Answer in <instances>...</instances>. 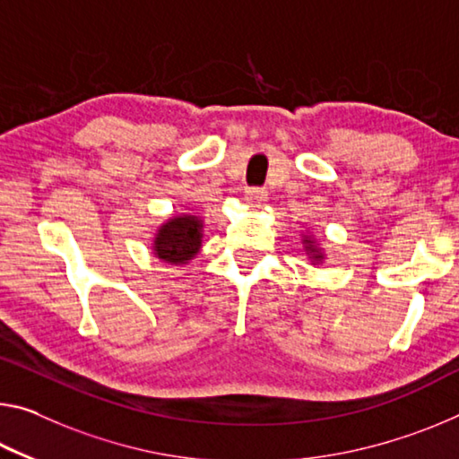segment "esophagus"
Returning <instances> with one entry per match:
<instances>
[{
	"mask_svg": "<svg viewBox=\"0 0 459 459\" xmlns=\"http://www.w3.org/2000/svg\"><path fill=\"white\" fill-rule=\"evenodd\" d=\"M245 200L253 204V206H261V204L267 202V192L265 190H247Z\"/></svg>",
	"mask_w": 459,
	"mask_h": 459,
	"instance_id": "obj_1",
	"label": "esophagus"
}]
</instances>
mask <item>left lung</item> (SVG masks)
<instances>
[{
	"mask_svg": "<svg viewBox=\"0 0 459 459\" xmlns=\"http://www.w3.org/2000/svg\"><path fill=\"white\" fill-rule=\"evenodd\" d=\"M300 241L304 247V253H307V257L310 261V265H323L325 264V249L321 247V243L316 241V237L312 235V232H300Z\"/></svg>",
	"mask_w": 459,
	"mask_h": 459,
	"instance_id": "obj_1",
	"label": "left lung"
}]
</instances>
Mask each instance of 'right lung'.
Segmentation results:
<instances>
[{"label": "right lung", "mask_w": 459, "mask_h": 459, "mask_svg": "<svg viewBox=\"0 0 459 459\" xmlns=\"http://www.w3.org/2000/svg\"><path fill=\"white\" fill-rule=\"evenodd\" d=\"M204 241V216L198 212L173 214L159 224L151 251L167 265L184 267L198 255Z\"/></svg>", "instance_id": "add662e5"}]
</instances>
